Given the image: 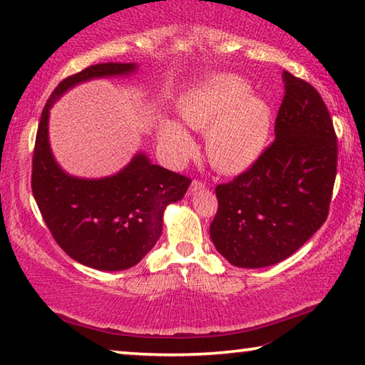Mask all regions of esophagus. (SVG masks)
I'll list each match as a JSON object with an SVG mask.
<instances>
[{"mask_svg": "<svg viewBox=\"0 0 365 365\" xmlns=\"http://www.w3.org/2000/svg\"><path fill=\"white\" fill-rule=\"evenodd\" d=\"M205 187H206L205 182L197 180V178H195V180L191 182V185H190V191H191V193H195V191H200V190H202Z\"/></svg>", "mask_w": 365, "mask_h": 365, "instance_id": "34e87169", "label": "esophagus"}]
</instances>
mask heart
Listing matches in <instances>:
<instances>
[{
  "label": "heart",
  "instance_id": "heart-1",
  "mask_svg": "<svg viewBox=\"0 0 365 365\" xmlns=\"http://www.w3.org/2000/svg\"><path fill=\"white\" fill-rule=\"evenodd\" d=\"M180 115L191 128L207 130V158L228 174L256 163L274 122L270 104L251 95L248 83L233 76H214L190 90L180 103ZM159 140L177 160L188 159L196 150L191 135L174 120L160 125Z\"/></svg>",
  "mask_w": 365,
  "mask_h": 365
}]
</instances>
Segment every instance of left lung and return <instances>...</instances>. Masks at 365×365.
Returning <instances> with one entry per match:
<instances>
[{"label":"left lung","mask_w":365,"mask_h":365,"mask_svg":"<svg viewBox=\"0 0 365 365\" xmlns=\"http://www.w3.org/2000/svg\"><path fill=\"white\" fill-rule=\"evenodd\" d=\"M275 140L255 164L215 187L212 243L237 267L257 269L298 251L329 217L338 145L329 109L306 80L283 71Z\"/></svg>","instance_id":"left-lung-1"}]
</instances>
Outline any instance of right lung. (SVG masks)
Listing matches in <instances>:
<instances>
[{
	"mask_svg": "<svg viewBox=\"0 0 365 365\" xmlns=\"http://www.w3.org/2000/svg\"><path fill=\"white\" fill-rule=\"evenodd\" d=\"M135 64L103 63L61 82L43 108L32 158V191L48 230L67 256L98 270H123L138 264L163 233V212L182 200L191 180L151 164L138 154L119 174L85 180L67 175L48 143L51 104L71 86L88 78L122 76Z\"/></svg>",
	"mask_w": 365,
	"mask_h": 365,
	"instance_id": "right-lung-1",
	"label": "right lung"
}]
</instances>
